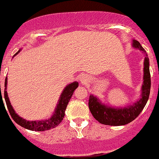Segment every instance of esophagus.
<instances>
[{"label": "esophagus", "mask_w": 159, "mask_h": 159, "mask_svg": "<svg viewBox=\"0 0 159 159\" xmlns=\"http://www.w3.org/2000/svg\"><path fill=\"white\" fill-rule=\"evenodd\" d=\"M80 82L83 83H88V82L89 81V77H88L87 76H86V75H82V76H80Z\"/></svg>", "instance_id": "obj_1"}]
</instances>
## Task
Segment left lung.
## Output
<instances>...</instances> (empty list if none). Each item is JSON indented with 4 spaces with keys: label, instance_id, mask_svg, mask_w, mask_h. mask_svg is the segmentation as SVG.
<instances>
[{
    "label": "left lung",
    "instance_id": "obj_1",
    "mask_svg": "<svg viewBox=\"0 0 159 159\" xmlns=\"http://www.w3.org/2000/svg\"><path fill=\"white\" fill-rule=\"evenodd\" d=\"M132 46L144 53V76L141 86V98L134 103L125 107L114 108L103 104L97 97L91 94L89 99V109L94 118L100 124L111 126L125 125L134 120L144 109L148 100L151 89V76L149 70V59L145 50L139 42L132 41Z\"/></svg>",
    "mask_w": 159,
    "mask_h": 159
}]
</instances>
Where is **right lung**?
Returning <instances> with one entry per match:
<instances>
[{
    "mask_svg": "<svg viewBox=\"0 0 159 159\" xmlns=\"http://www.w3.org/2000/svg\"><path fill=\"white\" fill-rule=\"evenodd\" d=\"M21 49L15 53L14 56H16L20 52ZM7 77H6L5 83H4V100H5L6 105L8 109L9 113H10L11 116L13 118V120L16 122L18 125L20 126L23 127V128H26V129L30 130V131H47V130H50L52 128H56V126L59 125L63 120V117L65 116V111L66 109V107L68 105L69 101L71 99L72 96H73V92L75 89L78 87L79 83L77 82H73V83H70V84L67 85L65 88H64L63 91L61 93L60 97H59V102L56 106V110L54 111V114L52 115L50 118L46 119L44 120H27L25 119H23L22 117H19L18 114L15 113V110L12 107L11 104L10 100L8 98L7 93ZM0 90H1V84H0ZM2 100V96H1V91L0 95V100ZM3 101V100H2ZM4 103V102H3Z\"/></svg>",
    "mask_w": 159,
    "mask_h": 159,
    "instance_id": "1",
    "label": "right lung"
}]
</instances>
